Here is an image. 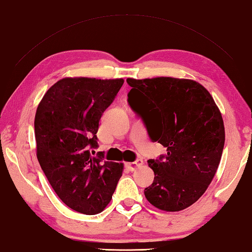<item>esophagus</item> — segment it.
<instances>
[{"instance_id":"esophagus-1","label":"esophagus","mask_w":252,"mask_h":252,"mask_svg":"<svg viewBox=\"0 0 252 252\" xmlns=\"http://www.w3.org/2000/svg\"><path fill=\"white\" fill-rule=\"evenodd\" d=\"M144 164V162H143V159L142 158H137L135 160V162H131V163H126V166H127V168H128L129 171H135L136 168L137 167H139V166H142V165Z\"/></svg>"}]
</instances>
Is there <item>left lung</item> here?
I'll return each mask as SVG.
<instances>
[{
    "mask_svg": "<svg viewBox=\"0 0 252 252\" xmlns=\"http://www.w3.org/2000/svg\"><path fill=\"white\" fill-rule=\"evenodd\" d=\"M128 104L166 155L148 159L154 181L144 189L155 208L176 212L200 199L213 180L224 146V125L210 93L199 82L172 77L126 80Z\"/></svg>",
    "mask_w": 252,
    "mask_h": 252,
    "instance_id": "obj_1",
    "label": "left lung"
}]
</instances>
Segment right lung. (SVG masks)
Returning a JSON list of instances; mask_svg holds the SVG:
<instances>
[{
	"label": "right lung",
	"instance_id": "add662e5",
	"mask_svg": "<svg viewBox=\"0 0 252 252\" xmlns=\"http://www.w3.org/2000/svg\"><path fill=\"white\" fill-rule=\"evenodd\" d=\"M124 79L63 78L36 108V158L60 200L77 212L100 213L113 196L124 165L107 162L98 147L99 121Z\"/></svg>",
	"mask_w": 252,
	"mask_h": 252
}]
</instances>
